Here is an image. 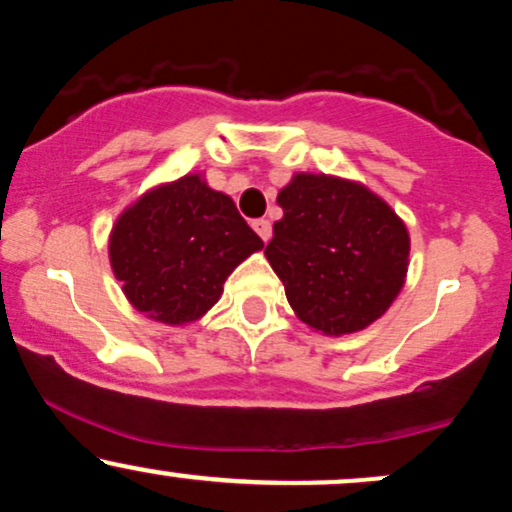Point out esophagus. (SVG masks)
<instances>
[{
	"instance_id": "1",
	"label": "esophagus",
	"mask_w": 512,
	"mask_h": 512,
	"mask_svg": "<svg viewBox=\"0 0 512 512\" xmlns=\"http://www.w3.org/2000/svg\"><path fill=\"white\" fill-rule=\"evenodd\" d=\"M252 228H255V233L264 240V243H267V240L272 238V223H269L267 219H257V221H252Z\"/></svg>"
}]
</instances>
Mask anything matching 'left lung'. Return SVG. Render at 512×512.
Listing matches in <instances>:
<instances>
[{"label":"left lung","instance_id":"1","mask_svg":"<svg viewBox=\"0 0 512 512\" xmlns=\"http://www.w3.org/2000/svg\"><path fill=\"white\" fill-rule=\"evenodd\" d=\"M284 216L264 248L293 313L344 337L387 313L407 281V223L363 182L293 173L276 195Z\"/></svg>","mask_w":512,"mask_h":512}]
</instances>
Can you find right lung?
<instances>
[{
    "instance_id": "right-lung-1",
    "label": "right lung",
    "mask_w": 512,
    "mask_h": 512,
    "mask_svg": "<svg viewBox=\"0 0 512 512\" xmlns=\"http://www.w3.org/2000/svg\"><path fill=\"white\" fill-rule=\"evenodd\" d=\"M264 248L204 173L158 182L122 209L108 238L110 267L134 310L182 327L207 315L240 262Z\"/></svg>"
}]
</instances>
